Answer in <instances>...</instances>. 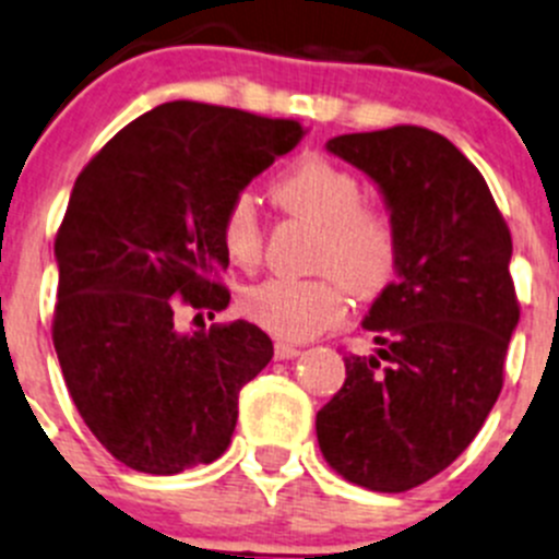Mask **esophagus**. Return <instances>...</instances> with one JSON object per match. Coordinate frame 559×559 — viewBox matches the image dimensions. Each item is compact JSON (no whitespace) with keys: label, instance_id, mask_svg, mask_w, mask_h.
<instances>
[{"label":"esophagus","instance_id":"34e87169","mask_svg":"<svg viewBox=\"0 0 559 559\" xmlns=\"http://www.w3.org/2000/svg\"><path fill=\"white\" fill-rule=\"evenodd\" d=\"M297 353H300V347L292 342H284V338H278L275 342V358H281V361H286V358H295Z\"/></svg>","mask_w":559,"mask_h":559}]
</instances>
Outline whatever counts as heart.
Returning <instances> with one entry per match:
<instances>
[{
	"instance_id": "heart-1",
	"label": "heart",
	"mask_w": 559,
	"mask_h": 559,
	"mask_svg": "<svg viewBox=\"0 0 559 559\" xmlns=\"http://www.w3.org/2000/svg\"><path fill=\"white\" fill-rule=\"evenodd\" d=\"M273 201L317 226L311 278H270L242 292L245 317L284 338H311L347 320L350 292L374 297L397 275L403 237L394 209L364 198L350 168L322 154H306L273 181ZM226 259L255 270L264 253V228L248 192L226 203L221 217Z\"/></svg>"
}]
</instances>
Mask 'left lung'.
<instances>
[{
  "mask_svg": "<svg viewBox=\"0 0 559 559\" xmlns=\"http://www.w3.org/2000/svg\"><path fill=\"white\" fill-rule=\"evenodd\" d=\"M328 151L372 176L403 237L397 281L369 309L374 356H347L317 414L322 457L347 483L403 493L474 441L519 325L513 239L483 174L425 127L342 134Z\"/></svg>",
  "mask_w": 559,
  "mask_h": 559,
  "instance_id": "obj_1",
  "label": "left lung"
}]
</instances>
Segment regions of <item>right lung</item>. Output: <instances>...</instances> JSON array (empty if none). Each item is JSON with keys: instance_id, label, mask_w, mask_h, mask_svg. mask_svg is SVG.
<instances>
[{"instance_id": "right-lung-1", "label": "right lung", "mask_w": 559, "mask_h": 559, "mask_svg": "<svg viewBox=\"0 0 559 559\" xmlns=\"http://www.w3.org/2000/svg\"><path fill=\"white\" fill-rule=\"evenodd\" d=\"M300 138L292 118L168 102L76 176L51 338L76 411L123 466L179 474L231 444L239 391L273 342L245 320L181 333L179 311L226 309L223 209Z\"/></svg>"}]
</instances>
